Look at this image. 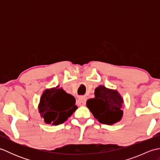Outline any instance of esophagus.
<instances>
[{"instance_id":"34e87169","label":"esophagus","mask_w":160,"mask_h":160,"mask_svg":"<svg viewBox=\"0 0 160 160\" xmlns=\"http://www.w3.org/2000/svg\"><path fill=\"white\" fill-rule=\"evenodd\" d=\"M76 103L79 105V106H84L86 104V98L84 97H80L78 98Z\"/></svg>"}]
</instances>
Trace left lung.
I'll return each mask as SVG.
<instances>
[{"label":"left lung","mask_w":160,"mask_h":160,"mask_svg":"<svg viewBox=\"0 0 160 160\" xmlns=\"http://www.w3.org/2000/svg\"><path fill=\"white\" fill-rule=\"evenodd\" d=\"M94 94V98L87 101V107L94 118L100 123L108 125L120 121L124 100L118 91L100 85L95 89Z\"/></svg>","instance_id":"1"}]
</instances>
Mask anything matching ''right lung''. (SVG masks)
Masks as SVG:
<instances>
[{
  "instance_id": "obj_1",
  "label": "right lung",
  "mask_w": 160,
  "mask_h": 160,
  "mask_svg": "<svg viewBox=\"0 0 160 160\" xmlns=\"http://www.w3.org/2000/svg\"><path fill=\"white\" fill-rule=\"evenodd\" d=\"M75 98L60 88L44 91L38 104V111L47 124L58 125L64 123L76 111L78 107Z\"/></svg>"
}]
</instances>
